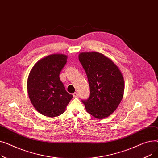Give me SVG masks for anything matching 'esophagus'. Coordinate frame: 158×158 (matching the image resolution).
Here are the masks:
<instances>
[{"label":"esophagus","instance_id":"obj_1","mask_svg":"<svg viewBox=\"0 0 158 158\" xmlns=\"http://www.w3.org/2000/svg\"><path fill=\"white\" fill-rule=\"evenodd\" d=\"M73 97H78V93L75 92L74 94H73Z\"/></svg>","mask_w":158,"mask_h":158}]
</instances>
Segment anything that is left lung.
<instances>
[{
	"label": "left lung",
	"mask_w": 158,
	"mask_h": 158,
	"mask_svg": "<svg viewBox=\"0 0 158 158\" xmlns=\"http://www.w3.org/2000/svg\"><path fill=\"white\" fill-rule=\"evenodd\" d=\"M79 60L89 86V98L82 100L86 111L97 118L109 117L123 98L124 81L121 72L110 59L98 52H82Z\"/></svg>",
	"instance_id": "8db88e82"
}]
</instances>
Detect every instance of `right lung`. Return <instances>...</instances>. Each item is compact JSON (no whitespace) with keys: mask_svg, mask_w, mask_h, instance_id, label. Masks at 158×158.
<instances>
[{"mask_svg":"<svg viewBox=\"0 0 158 158\" xmlns=\"http://www.w3.org/2000/svg\"><path fill=\"white\" fill-rule=\"evenodd\" d=\"M66 59L63 54L49 55L39 60L29 73L27 87L31 102L46 117H55L63 113L73 97L60 79Z\"/></svg>","mask_w":158,"mask_h":158,"instance_id":"obj_1","label":"right lung"}]
</instances>
